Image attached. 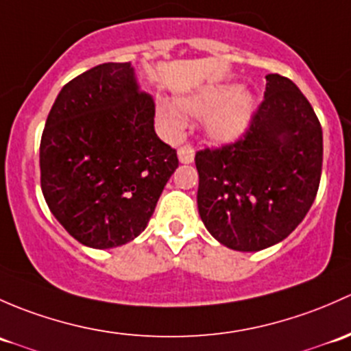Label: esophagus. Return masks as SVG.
Returning a JSON list of instances; mask_svg holds the SVG:
<instances>
[{"mask_svg": "<svg viewBox=\"0 0 351 351\" xmlns=\"http://www.w3.org/2000/svg\"><path fill=\"white\" fill-rule=\"evenodd\" d=\"M177 155L182 164H191L194 160V149L191 145H182L177 149Z\"/></svg>", "mask_w": 351, "mask_h": 351, "instance_id": "34e87169", "label": "esophagus"}]
</instances>
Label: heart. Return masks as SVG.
Segmentation results:
<instances>
[{
	"instance_id": "heart-1",
	"label": "heart",
	"mask_w": 351,
	"mask_h": 351,
	"mask_svg": "<svg viewBox=\"0 0 351 351\" xmlns=\"http://www.w3.org/2000/svg\"><path fill=\"white\" fill-rule=\"evenodd\" d=\"M187 114L206 118V132L218 142L234 140L243 133L255 111L254 97L234 86H209L180 99ZM158 121L169 138H179L186 128V114L174 103H160Z\"/></svg>"
}]
</instances>
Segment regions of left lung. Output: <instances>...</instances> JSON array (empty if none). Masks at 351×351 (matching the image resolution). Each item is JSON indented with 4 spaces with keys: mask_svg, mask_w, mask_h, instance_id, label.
Segmentation results:
<instances>
[{
    "mask_svg": "<svg viewBox=\"0 0 351 351\" xmlns=\"http://www.w3.org/2000/svg\"><path fill=\"white\" fill-rule=\"evenodd\" d=\"M265 79V97L248 128L194 158L202 223L238 252L287 238L313 206L323 169V132L309 101L291 79Z\"/></svg>",
    "mask_w": 351,
    "mask_h": 351,
    "instance_id": "8db88e82",
    "label": "left lung"
}]
</instances>
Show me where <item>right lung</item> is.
Returning <instances> with one entry per match:
<instances>
[{
	"instance_id": "right-lung-1",
	"label": "right lung",
	"mask_w": 351,
	"mask_h": 351,
	"mask_svg": "<svg viewBox=\"0 0 351 351\" xmlns=\"http://www.w3.org/2000/svg\"><path fill=\"white\" fill-rule=\"evenodd\" d=\"M154 117V97L140 91L130 62L89 69L57 96L40 140V186L79 243L120 247L145 230L179 165Z\"/></svg>"
}]
</instances>
